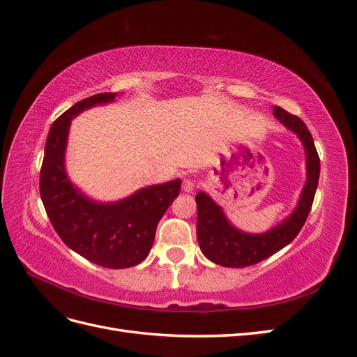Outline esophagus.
Instances as JSON below:
<instances>
[{
  "mask_svg": "<svg viewBox=\"0 0 357 357\" xmlns=\"http://www.w3.org/2000/svg\"><path fill=\"white\" fill-rule=\"evenodd\" d=\"M195 185H197L195 178H186L185 181H183L181 189L185 190V192H188V193H190V192H193V189H195Z\"/></svg>",
  "mask_w": 357,
  "mask_h": 357,
  "instance_id": "esophagus-1",
  "label": "esophagus"
}]
</instances>
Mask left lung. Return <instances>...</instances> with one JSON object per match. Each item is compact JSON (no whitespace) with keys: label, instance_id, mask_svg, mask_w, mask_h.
<instances>
[{"label":"left lung","instance_id":"8db88e82","mask_svg":"<svg viewBox=\"0 0 357 357\" xmlns=\"http://www.w3.org/2000/svg\"><path fill=\"white\" fill-rule=\"evenodd\" d=\"M274 117L296 134L305 149V185L302 188L295 210L274 228L262 234H248L235 228L226 218L220 205L215 204L205 192H199L195 197L198 205V243L204 256L218 265L244 268L264 261L294 241L308 218L320 176V159L314 142L308 128L298 116L290 114L282 107L275 105Z\"/></svg>","mask_w":357,"mask_h":357}]
</instances>
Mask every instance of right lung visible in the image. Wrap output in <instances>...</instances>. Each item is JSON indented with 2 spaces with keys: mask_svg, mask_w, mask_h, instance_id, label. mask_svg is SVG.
<instances>
[{
  "mask_svg": "<svg viewBox=\"0 0 357 357\" xmlns=\"http://www.w3.org/2000/svg\"><path fill=\"white\" fill-rule=\"evenodd\" d=\"M117 93H96L61 114L46 139L40 171V197L50 223L71 250L113 269L143 262L155 241L156 226L178 193L181 180L147 186L121 201L98 202L73 185L66 150L73 119L95 105L113 102Z\"/></svg>",
  "mask_w": 357,
  "mask_h": 357,
  "instance_id": "right-lung-1",
  "label": "right lung"
}]
</instances>
